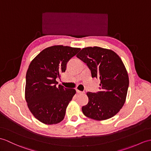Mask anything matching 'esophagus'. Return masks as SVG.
<instances>
[{"instance_id":"1","label":"esophagus","mask_w":151,"mask_h":151,"mask_svg":"<svg viewBox=\"0 0 151 151\" xmlns=\"http://www.w3.org/2000/svg\"><path fill=\"white\" fill-rule=\"evenodd\" d=\"M76 92H77V93H78V94H83V93H85V92L81 91H79V90H78V89H76Z\"/></svg>"}]
</instances>
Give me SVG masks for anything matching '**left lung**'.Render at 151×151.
<instances>
[{"instance_id": "8db88e82", "label": "left lung", "mask_w": 151, "mask_h": 151, "mask_svg": "<svg viewBox=\"0 0 151 151\" xmlns=\"http://www.w3.org/2000/svg\"><path fill=\"white\" fill-rule=\"evenodd\" d=\"M85 62L93 78H99L101 91L88 92V104L82 107L86 116L93 120H107L124 106L129 87V76L120 57L114 51L94 46L84 47L76 55Z\"/></svg>"}]
</instances>
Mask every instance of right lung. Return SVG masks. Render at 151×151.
<instances>
[{
	"mask_svg": "<svg viewBox=\"0 0 151 151\" xmlns=\"http://www.w3.org/2000/svg\"><path fill=\"white\" fill-rule=\"evenodd\" d=\"M81 49L56 45L42 51L31 62L26 73L25 99L35 118L47 125L64 120L74 89L57 86L56 78L64 73L69 59Z\"/></svg>",
	"mask_w": 151,
	"mask_h": 151,
	"instance_id": "right-lung-1",
	"label": "right lung"
}]
</instances>
